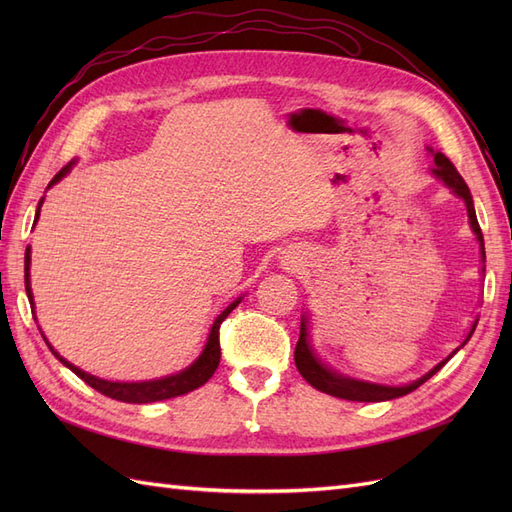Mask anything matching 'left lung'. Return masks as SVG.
Returning <instances> with one entry per match:
<instances>
[{
	"label": "left lung",
	"instance_id": "1",
	"mask_svg": "<svg viewBox=\"0 0 512 512\" xmlns=\"http://www.w3.org/2000/svg\"><path fill=\"white\" fill-rule=\"evenodd\" d=\"M429 153L433 156V164H436V166H433V175L442 179L448 185V188H451L463 200V203H466L470 226H472L474 235L480 243V256H483V260H485V241H483V232H480V226H478V220H476V211H474L470 188L466 185V181H463V177L457 173V168L453 166V162L448 160L442 151H433L429 147ZM474 329H476V322L472 324L466 342L472 337ZM466 342H463L461 346H466ZM451 356H446L442 363H438L431 371H427L423 378H418V380H414L410 384H404V386H384V384H371V382H363V380H354V378L337 374V371H331L327 365H324L318 359L312 344H309V339H307V316H303L301 335H299L297 348H294V365H297L299 374L309 384H312L314 389L327 393V395H333V397H339V399H348V401H389V399H395V397H401V395H408V393L416 391L418 386L427 382L433 374H438V371L448 363Z\"/></svg>",
	"mask_w": 512,
	"mask_h": 512
}]
</instances>
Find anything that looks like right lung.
<instances>
[{
	"label": "right lung",
	"instance_id": "1",
	"mask_svg": "<svg viewBox=\"0 0 512 512\" xmlns=\"http://www.w3.org/2000/svg\"><path fill=\"white\" fill-rule=\"evenodd\" d=\"M70 168H72V162L70 164H66L64 168L59 170V173L51 179V183H49V188L51 185H55L57 181H61L64 179L68 173H70ZM42 203H44V198H40V203H38V211H36V220H38V215H40V207H42ZM34 220V222H36ZM29 260H32V250H25V290H27V299H29V303L34 305V294H32V284H29ZM241 303V297L237 299V301H232L224 312L215 318V322H213V327H211V331H209V339H207V344H205V350H203V354L198 356V359L190 365V367H185L183 371H179V374H173V376H166V378H158V380H147V382H111V380H102V378H96V376H91V374H85L83 369H79V367H74L72 363H68L64 356H59L55 350H53V346L46 342V346L51 348V352L57 356V359L64 363L68 369H72L76 376H79L81 380H85L91 389H96L98 393H102V395H106V397H111V399H117V401H126V404H151V401H162V399H170V397H179V395H185V393H190V391H194V389H198V386H203L213 374H215V369H218V365H220V324L224 322V318L232 312V309H235L237 305ZM36 314V312H34ZM44 337V335H42Z\"/></svg>",
	"mask_w": 512,
	"mask_h": 512
}]
</instances>
